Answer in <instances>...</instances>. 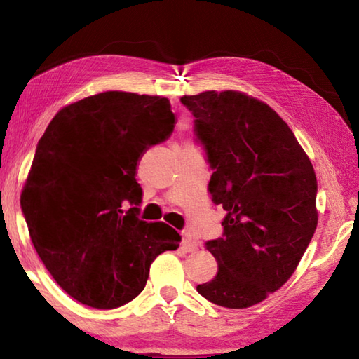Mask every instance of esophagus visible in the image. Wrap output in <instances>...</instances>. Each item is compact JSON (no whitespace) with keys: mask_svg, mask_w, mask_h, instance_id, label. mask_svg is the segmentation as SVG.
<instances>
[{"mask_svg":"<svg viewBox=\"0 0 359 359\" xmlns=\"http://www.w3.org/2000/svg\"><path fill=\"white\" fill-rule=\"evenodd\" d=\"M182 248H184L185 252H194L198 250V244L194 242V239L191 238V234L185 231L184 233V239H182Z\"/></svg>","mask_w":359,"mask_h":359,"instance_id":"esophagus-1","label":"esophagus"}]
</instances>
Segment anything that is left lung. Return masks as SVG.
Instances as JSON below:
<instances>
[{
  "label": "left lung",
  "mask_w": 359,
  "mask_h": 359,
  "mask_svg": "<svg viewBox=\"0 0 359 359\" xmlns=\"http://www.w3.org/2000/svg\"><path fill=\"white\" fill-rule=\"evenodd\" d=\"M212 168L209 193L226 210L205 242L218 272L198 285L217 306L245 309L288 280L317 229V177L293 131L264 102L233 92L182 96Z\"/></svg>",
  "instance_id": "left-lung-1"
}]
</instances>
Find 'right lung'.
<instances>
[{
    "label": "right lung",
    "instance_id": "obj_1",
    "mask_svg": "<svg viewBox=\"0 0 359 359\" xmlns=\"http://www.w3.org/2000/svg\"><path fill=\"white\" fill-rule=\"evenodd\" d=\"M174 126L168 98L104 92L63 107L39 139L22 212L47 271L85 306L135 299L158 255L179 248L174 228L137 217V163Z\"/></svg>",
    "mask_w": 359,
    "mask_h": 359
}]
</instances>
